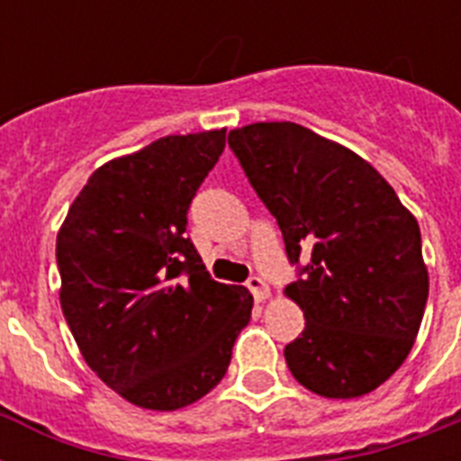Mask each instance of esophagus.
<instances>
[{"label":"esophagus","mask_w":461,"mask_h":461,"mask_svg":"<svg viewBox=\"0 0 461 461\" xmlns=\"http://www.w3.org/2000/svg\"><path fill=\"white\" fill-rule=\"evenodd\" d=\"M246 287H249V292H251L256 302H266L267 296H270V287H267V282L263 280V277H256V275H253V277H249Z\"/></svg>","instance_id":"1"}]
</instances>
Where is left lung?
<instances>
[{
    "instance_id": "obj_1",
    "label": "left lung",
    "mask_w": 461,
    "mask_h": 461,
    "mask_svg": "<svg viewBox=\"0 0 461 461\" xmlns=\"http://www.w3.org/2000/svg\"><path fill=\"white\" fill-rule=\"evenodd\" d=\"M230 148L289 263L306 260L285 289L306 318L289 371L330 400L373 393L409 357L429 299L416 217L364 158L294 122L234 129Z\"/></svg>"
}]
</instances>
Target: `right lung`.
<instances>
[{
  "instance_id": "right-lung-1",
  "label": "right lung",
  "mask_w": 461,
  "mask_h": 461,
  "mask_svg": "<svg viewBox=\"0 0 461 461\" xmlns=\"http://www.w3.org/2000/svg\"><path fill=\"white\" fill-rule=\"evenodd\" d=\"M224 133L165 136L104 162L57 234L68 330L97 378L136 407L174 411L201 400L251 321L249 289L212 280L184 237Z\"/></svg>"
}]
</instances>
